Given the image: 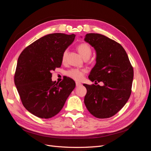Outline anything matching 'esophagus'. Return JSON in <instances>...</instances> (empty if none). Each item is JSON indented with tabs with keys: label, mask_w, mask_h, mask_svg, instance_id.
I'll list each match as a JSON object with an SVG mask.
<instances>
[{
	"label": "esophagus",
	"mask_w": 151,
	"mask_h": 151,
	"mask_svg": "<svg viewBox=\"0 0 151 151\" xmlns=\"http://www.w3.org/2000/svg\"><path fill=\"white\" fill-rule=\"evenodd\" d=\"M76 84L77 87H79V86H81L82 85V84L81 83H79V82H76Z\"/></svg>",
	"instance_id": "34e87169"
}]
</instances>
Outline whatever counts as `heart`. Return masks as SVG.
<instances>
[{
    "label": "heart",
    "mask_w": 151,
    "mask_h": 151,
    "mask_svg": "<svg viewBox=\"0 0 151 151\" xmlns=\"http://www.w3.org/2000/svg\"><path fill=\"white\" fill-rule=\"evenodd\" d=\"M78 50L79 51L81 55L85 58L86 57H89L92 54V50H91V47L88 43H81L78 46ZM67 50H65L64 52H63L62 54V61L65 62L67 59ZM86 70L85 69H81V68H74L72 69L68 70L67 72V75L72 78V79H74L76 81H79L83 78L84 75L86 73Z\"/></svg>",
    "instance_id": "obj_1"
}]
</instances>
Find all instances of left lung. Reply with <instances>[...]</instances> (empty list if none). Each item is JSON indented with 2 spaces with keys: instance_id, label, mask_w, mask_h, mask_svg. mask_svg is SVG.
Wrapping results in <instances>:
<instances>
[{
  "instance_id": "1",
  "label": "left lung",
  "mask_w": 151,
  "mask_h": 151,
  "mask_svg": "<svg viewBox=\"0 0 151 151\" xmlns=\"http://www.w3.org/2000/svg\"><path fill=\"white\" fill-rule=\"evenodd\" d=\"M84 41L96 53V64L89 79L104 85L84 84L87 93L84 104L88 111L98 118L115 115L125 106L131 94L134 70L122 45L103 35L88 33Z\"/></svg>"
}]
</instances>
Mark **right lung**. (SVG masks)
<instances>
[{
    "instance_id": "add662e5",
    "label": "right lung",
    "mask_w": 151,
    "mask_h": 151,
    "mask_svg": "<svg viewBox=\"0 0 151 151\" xmlns=\"http://www.w3.org/2000/svg\"><path fill=\"white\" fill-rule=\"evenodd\" d=\"M75 36L63 33L44 36L26 47L18 58L15 86L23 106L36 116H55L75 88V82L69 77L59 84L52 81V71L60 67L63 52Z\"/></svg>"
}]
</instances>
